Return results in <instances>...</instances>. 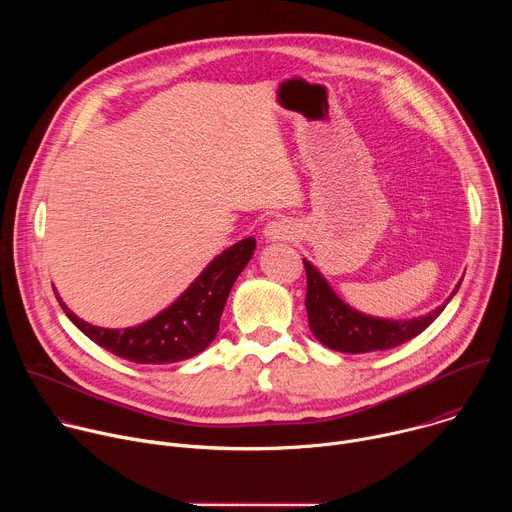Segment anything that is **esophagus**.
I'll list each match as a JSON object with an SVG mask.
<instances>
[{"instance_id": "34e87169", "label": "esophagus", "mask_w": 512, "mask_h": 512, "mask_svg": "<svg viewBox=\"0 0 512 512\" xmlns=\"http://www.w3.org/2000/svg\"><path fill=\"white\" fill-rule=\"evenodd\" d=\"M263 233L267 241H289L296 237V225L287 218H275V221L267 223Z\"/></svg>"}]
</instances>
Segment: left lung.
Segmentation results:
<instances>
[{"mask_svg":"<svg viewBox=\"0 0 512 512\" xmlns=\"http://www.w3.org/2000/svg\"><path fill=\"white\" fill-rule=\"evenodd\" d=\"M304 267L308 275L306 310L312 334L324 346L348 354L387 350L415 338L444 312L462 283L460 279L446 304L425 316L413 320H387L356 312L336 296L326 277L308 259H304Z\"/></svg>","mask_w":512,"mask_h":512,"instance_id":"8db88e82","label":"left lung"}]
</instances>
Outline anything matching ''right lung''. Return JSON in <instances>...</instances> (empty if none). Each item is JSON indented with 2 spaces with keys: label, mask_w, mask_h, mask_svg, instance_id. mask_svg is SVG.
<instances>
[{
  "label": "right lung",
  "mask_w": 512,
  "mask_h": 512,
  "mask_svg": "<svg viewBox=\"0 0 512 512\" xmlns=\"http://www.w3.org/2000/svg\"><path fill=\"white\" fill-rule=\"evenodd\" d=\"M255 247L253 237L231 245L204 267L172 306L148 322L123 330L81 320L54 294L70 322L111 354L139 364L180 362L200 354L216 338L233 283L251 261Z\"/></svg>",
  "instance_id": "1"
}]
</instances>
